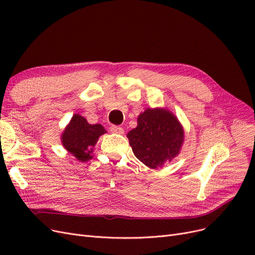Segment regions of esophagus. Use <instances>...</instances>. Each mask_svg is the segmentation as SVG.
<instances>
[{
  "mask_svg": "<svg viewBox=\"0 0 255 255\" xmlns=\"http://www.w3.org/2000/svg\"><path fill=\"white\" fill-rule=\"evenodd\" d=\"M111 130H112L113 133L119 134V135H122L123 133H125V129H123L122 128H120V127H117V126H112L111 127Z\"/></svg>",
  "mask_w": 255,
  "mask_h": 255,
  "instance_id": "1",
  "label": "esophagus"
}]
</instances>
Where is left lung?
I'll list each match as a JSON object with an SVG mask.
<instances>
[{
	"label": "left lung",
	"mask_w": 255,
	"mask_h": 255,
	"mask_svg": "<svg viewBox=\"0 0 255 255\" xmlns=\"http://www.w3.org/2000/svg\"><path fill=\"white\" fill-rule=\"evenodd\" d=\"M128 138L135 156L149 168L171 161L181 151L184 129L175 116L164 109H148L137 118Z\"/></svg>",
	"instance_id": "1"
}]
</instances>
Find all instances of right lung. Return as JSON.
Returning <instances> with one entry per match:
<instances>
[{
  "label": "right lung",
  "mask_w": 255,
  "mask_h": 255,
  "mask_svg": "<svg viewBox=\"0 0 255 255\" xmlns=\"http://www.w3.org/2000/svg\"><path fill=\"white\" fill-rule=\"evenodd\" d=\"M105 133L106 130L101 125H89L81 115L75 114L61 135V142L75 158L87 161L92 158V148L99 137Z\"/></svg>",
  "instance_id": "1"
}]
</instances>
